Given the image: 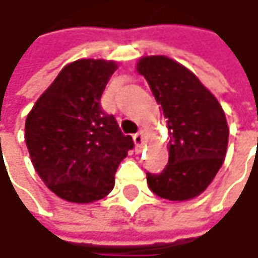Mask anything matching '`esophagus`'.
<instances>
[{"label": "esophagus", "instance_id": "34e87169", "mask_svg": "<svg viewBox=\"0 0 258 258\" xmlns=\"http://www.w3.org/2000/svg\"><path fill=\"white\" fill-rule=\"evenodd\" d=\"M133 140H134V144H136V148H137L138 151L143 148V146H144V134H143V131H138V133H136L134 136H133Z\"/></svg>", "mask_w": 258, "mask_h": 258}]
</instances>
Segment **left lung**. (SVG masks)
Instances as JSON below:
<instances>
[{
	"mask_svg": "<svg viewBox=\"0 0 258 258\" xmlns=\"http://www.w3.org/2000/svg\"><path fill=\"white\" fill-rule=\"evenodd\" d=\"M137 71L161 104L170 134L168 164L160 174L147 173L148 187L167 200L194 199L223 165L228 144L226 114L200 80L171 58H141Z\"/></svg>",
	"mask_w": 258,
	"mask_h": 258,
	"instance_id": "1",
	"label": "left lung"
}]
</instances>
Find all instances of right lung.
<instances>
[{
	"label": "right lung",
	"mask_w": 258,
	"mask_h": 258,
	"mask_svg": "<svg viewBox=\"0 0 258 258\" xmlns=\"http://www.w3.org/2000/svg\"><path fill=\"white\" fill-rule=\"evenodd\" d=\"M115 70L114 61L104 59L68 64L27 115L25 143L34 168L62 200L84 204L104 199L134 148L133 138L100 104Z\"/></svg>",
	"instance_id": "1"
}]
</instances>
